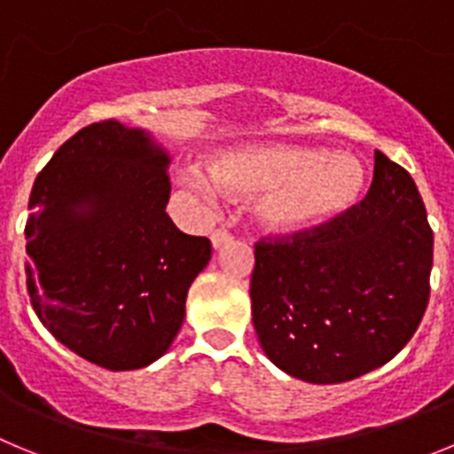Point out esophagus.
<instances>
[{"mask_svg": "<svg viewBox=\"0 0 454 454\" xmlns=\"http://www.w3.org/2000/svg\"><path fill=\"white\" fill-rule=\"evenodd\" d=\"M231 240L230 231H224V230H214L211 231V246H214V250H220L223 246H227Z\"/></svg>", "mask_w": 454, "mask_h": 454, "instance_id": "34e87169", "label": "esophagus"}]
</instances>
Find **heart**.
<instances>
[{
	"instance_id": "obj_1",
	"label": "heart",
	"mask_w": 454,
	"mask_h": 454,
	"mask_svg": "<svg viewBox=\"0 0 454 454\" xmlns=\"http://www.w3.org/2000/svg\"><path fill=\"white\" fill-rule=\"evenodd\" d=\"M215 186L231 195H256L252 215L272 234H298L330 223L362 195L366 170L352 154H325L318 147L250 145L208 159ZM192 192L211 195L214 186L200 168L184 170Z\"/></svg>"
}]
</instances>
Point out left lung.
<instances>
[{
    "label": "left lung",
    "instance_id": "left-lung-1",
    "mask_svg": "<svg viewBox=\"0 0 454 454\" xmlns=\"http://www.w3.org/2000/svg\"><path fill=\"white\" fill-rule=\"evenodd\" d=\"M434 234L414 179L375 152L362 204L291 239L256 243L252 323L279 371L339 384L391 362L430 300Z\"/></svg>",
    "mask_w": 454,
    "mask_h": 454
}]
</instances>
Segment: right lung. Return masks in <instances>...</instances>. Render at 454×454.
<instances>
[{"label":"right lung","instance_id":"add662e5","mask_svg":"<svg viewBox=\"0 0 454 454\" xmlns=\"http://www.w3.org/2000/svg\"><path fill=\"white\" fill-rule=\"evenodd\" d=\"M168 168L150 131L104 120L66 140L31 188V304L56 340L108 371L166 355L211 259V240L166 214Z\"/></svg>","mask_w":454,"mask_h":454}]
</instances>
